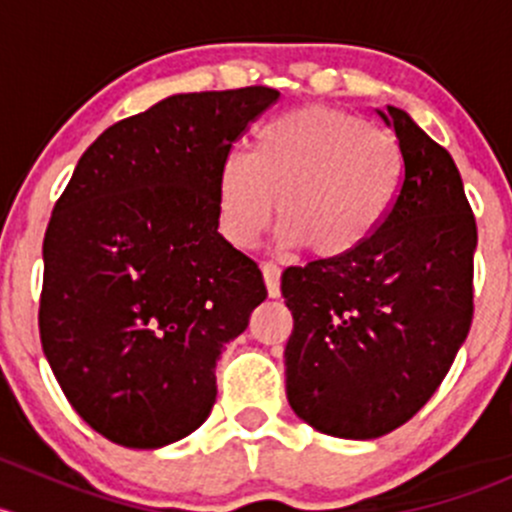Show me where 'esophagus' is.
<instances>
[{
	"label": "esophagus",
	"mask_w": 512,
	"mask_h": 512,
	"mask_svg": "<svg viewBox=\"0 0 512 512\" xmlns=\"http://www.w3.org/2000/svg\"><path fill=\"white\" fill-rule=\"evenodd\" d=\"M262 277H265L267 294H270L272 299L280 297V267L272 265V262H265V265H262Z\"/></svg>",
	"instance_id": "esophagus-1"
}]
</instances>
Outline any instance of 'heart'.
<instances>
[{
  "instance_id": "heart-1",
  "label": "heart",
  "mask_w": 512,
  "mask_h": 512,
  "mask_svg": "<svg viewBox=\"0 0 512 512\" xmlns=\"http://www.w3.org/2000/svg\"><path fill=\"white\" fill-rule=\"evenodd\" d=\"M404 156L391 133L352 113L304 106L267 118L252 153H227L218 168V230L250 250L275 218L280 242L317 260L364 247L394 210Z\"/></svg>"
}]
</instances>
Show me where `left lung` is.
<instances>
[{
  "label": "left lung",
  "mask_w": 512,
  "mask_h": 512,
  "mask_svg": "<svg viewBox=\"0 0 512 512\" xmlns=\"http://www.w3.org/2000/svg\"><path fill=\"white\" fill-rule=\"evenodd\" d=\"M376 113L404 156L394 210L352 255L282 272L294 319L287 401L304 423L349 441L409 421L441 386L473 319L478 232L461 173L409 113Z\"/></svg>",
  "instance_id": "left-lung-1"
}]
</instances>
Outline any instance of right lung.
Listing matches in <instances>:
<instances>
[{
    "label": "right lung",
    "instance_id": "right-lung-1",
    "mask_svg": "<svg viewBox=\"0 0 512 512\" xmlns=\"http://www.w3.org/2000/svg\"><path fill=\"white\" fill-rule=\"evenodd\" d=\"M280 91L175 94L113 123L76 165L44 237L39 334L76 414L153 451L193 433L215 364L265 302L218 232V168Z\"/></svg>",
    "mask_w": 512,
    "mask_h": 512
}]
</instances>
